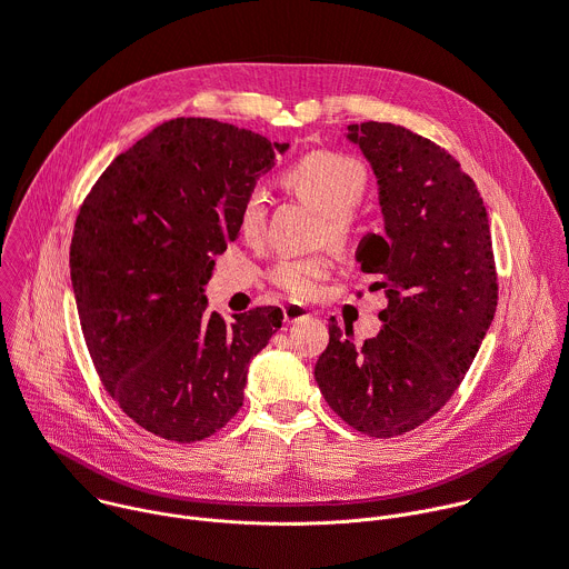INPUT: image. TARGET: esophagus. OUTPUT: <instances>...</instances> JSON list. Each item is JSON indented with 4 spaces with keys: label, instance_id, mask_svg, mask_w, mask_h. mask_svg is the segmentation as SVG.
Segmentation results:
<instances>
[{
    "label": "esophagus",
    "instance_id": "esophagus-1",
    "mask_svg": "<svg viewBox=\"0 0 569 569\" xmlns=\"http://www.w3.org/2000/svg\"><path fill=\"white\" fill-rule=\"evenodd\" d=\"M282 316H284V322H300V320H307L311 313L307 311V307H300V305H284L282 307Z\"/></svg>",
    "mask_w": 569,
    "mask_h": 569
}]
</instances>
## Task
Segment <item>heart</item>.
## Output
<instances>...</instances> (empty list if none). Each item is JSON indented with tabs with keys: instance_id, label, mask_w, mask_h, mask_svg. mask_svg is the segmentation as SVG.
I'll list each match as a JSON object with an SVG mask.
<instances>
[{
	"instance_id": "obj_1",
	"label": "heart",
	"mask_w": 569,
	"mask_h": 569,
	"mask_svg": "<svg viewBox=\"0 0 569 569\" xmlns=\"http://www.w3.org/2000/svg\"><path fill=\"white\" fill-rule=\"evenodd\" d=\"M284 182L325 216L327 236L333 242H347L351 238V211L367 191V173L353 158L333 151H313L284 171ZM264 218L267 196L262 189H251L240 207V231L247 238H258L264 229ZM329 271L331 260L325 253L282 258L269 269V282L293 300H307Z\"/></svg>"
}]
</instances>
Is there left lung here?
<instances>
[{"label": "left lung", "mask_w": 569, "mask_h": 569, "mask_svg": "<svg viewBox=\"0 0 569 569\" xmlns=\"http://www.w3.org/2000/svg\"><path fill=\"white\" fill-rule=\"evenodd\" d=\"M376 180L385 236L358 247L387 307L360 347L329 322L316 382L353 429L393 438L429 420L453 396L498 302L489 220L473 180L431 140L389 122L349 124Z\"/></svg>", "instance_id": "left-lung-1"}]
</instances>
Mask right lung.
<instances>
[{
  "label": "right lung",
  "mask_w": 569,
  "mask_h": 569,
  "mask_svg": "<svg viewBox=\"0 0 569 569\" xmlns=\"http://www.w3.org/2000/svg\"><path fill=\"white\" fill-rule=\"evenodd\" d=\"M289 144L209 118H176L120 153L76 220L71 280L96 371L142 429L204 440L242 407L247 367L282 327L278 307L233 322L207 311L216 256L242 200Z\"/></svg>",
  "instance_id": "add662e5"
}]
</instances>
